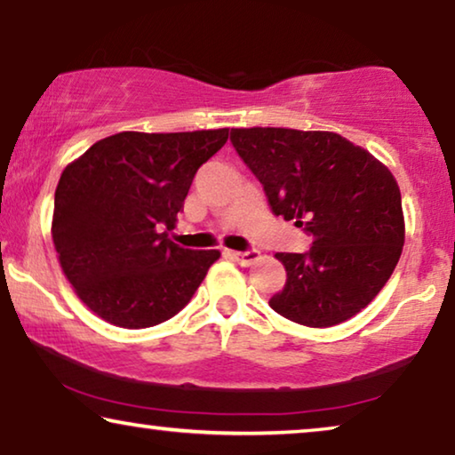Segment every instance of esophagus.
<instances>
[{"instance_id": "obj_1", "label": "esophagus", "mask_w": 455, "mask_h": 455, "mask_svg": "<svg viewBox=\"0 0 455 455\" xmlns=\"http://www.w3.org/2000/svg\"><path fill=\"white\" fill-rule=\"evenodd\" d=\"M228 254H229V257H232L234 260H238L240 265H252L254 260H259V257H260V254H259L257 251H246V252H232V251H229Z\"/></svg>"}]
</instances>
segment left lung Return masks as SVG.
I'll return each mask as SVG.
<instances>
[{
	"label": "left lung",
	"instance_id": "1",
	"mask_svg": "<svg viewBox=\"0 0 455 455\" xmlns=\"http://www.w3.org/2000/svg\"><path fill=\"white\" fill-rule=\"evenodd\" d=\"M273 213L313 235L308 252H277L285 285L269 307L307 327H333L371 304L400 260L406 223L394 173L325 130L232 128Z\"/></svg>",
	"mask_w": 455,
	"mask_h": 455
}]
</instances>
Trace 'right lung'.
Returning <instances> with one entry per match:
<instances>
[{"instance_id":"add662e5","label":"right lung","mask_w":455,"mask_h":455,"mask_svg":"<svg viewBox=\"0 0 455 455\" xmlns=\"http://www.w3.org/2000/svg\"><path fill=\"white\" fill-rule=\"evenodd\" d=\"M229 128L120 132L66 165L55 188L52 238L61 271L97 316L124 329L178 315L220 251L167 238L192 178L226 145Z\"/></svg>"}]
</instances>
